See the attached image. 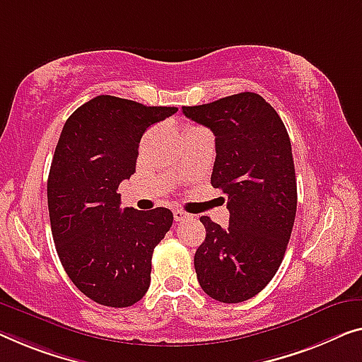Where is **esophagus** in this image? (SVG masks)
Wrapping results in <instances>:
<instances>
[{
  "instance_id": "1",
  "label": "esophagus",
  "mask_w": 362,
  "mask_h": 362,
  "mask_svg": "<svg viewBox=\"0 0 362 362\" xmlns=\"http://www.w3.org/2000/svg\"><path fill=\"white\" fill-rule=\"evenodd\" d=\"M174 218H175L177 223H182V221L190 219V218H192V214H188V213H185V211H182V209H175V211H174Z\"/></svg>"
}]
</instances>
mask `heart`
I'll list each match as a JSON object with an SVG mask.
<instances>
[{"instance_id": "obj_1", "label": "heart", "mask_w": 362, "mask_h": 362, "mask_svg": "<svg viewBox=\"0 0 362 362\" xmlns=\"http://www.w3.org/2000/svg\"><path fill=\"white\" fill-rule=\"evenodd\" d=\"M190 128H192V127H190Z\"/></svg>"}]
</instances>
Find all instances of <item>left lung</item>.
Segmentation results:
<instances>
[{
	"instance_id": "left-lung-1",
	"label": "left lung",
	"mask_w": 362,
	"mask_h": 362,
	"mask_svg": "<svg viewBox=\"0 0 362 362\" xmlns=\"http://www.w3.org/2000/svg\"><path fill=\"white\" fill-rule=\"evenodd\" d=\"M211 129V185L228 195L226 229L202 216L206 237L195 253L198 283L209 298L237 304L257 296L281 265L298 208L289 134L262 95L240 93L182 107Z\"/></svg>"
}]
</instances>
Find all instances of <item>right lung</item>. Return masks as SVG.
Segmentation results:
<instances>
[{
    "label": "right lung",
    "mask_w": 362,
    "mask_h": 362,
    "mask_svg": "<svg viewBox=\"0 0 362 362\" xmlns=\"http://www.w3.org/2000/svg\"><path fill=\"white\" fill-rule=\"evenodd\" d=\"M175 112L97 95L62 129L47 182L52 235L69 279L100 305H133L149 288L154 247L174 214L167 208L122 211L117 190L136 170L143 133Z\"/></svg>",
    "instance_id": "1"
}]
</instances>
